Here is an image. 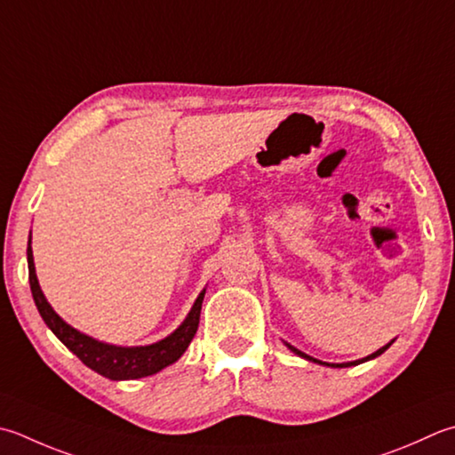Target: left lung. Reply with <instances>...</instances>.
Returning a JSON list of instances; mask_svg holds the SVG:
<instances>
[{"label": "left lung", "mask_w": 455, "mask_h": 455, "mask_svg": "<svg viewBox=\"0 0 455 455\" xmlns=\"http://www.w3.org/2000/svg\"><path fill=\"white\" fill-rule=\"evenodd\" d=\"M290 349L296 353V355H299V357H304V359H307V361H314V363H322V361H317V359H314V357H309V355H306V353H301V351H298L296 347H291V345H288ZM390 347V343L388 345H385L382 347V349H379L377 353H372V355H369V357H364V359H361V361H355V363H341V364H329V363H322V364H327V367H351V364H359V363H364V361H369V359H375V357H379V355H382L385 353L387 349Z\"/></svg>", "instance_id": "obj_1"}]
</instances>
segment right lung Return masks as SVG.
I'll use <instances>...</instances> for the list:
<instances>
[{"mask_svg": "<svg viewBox=\"0 0 455 455\" xmlns=\"http://www.w3.org/2000/svg\"><path fill=\"white\" fill-rule=\"evenodd\" d=\"M27 264H29V283L31 293L37 306L43 322L51 327V331L55 333L59 339L65 343L76 357L83 361L88 369L96 371L98 375L112 380H128V379H141L156 375L167 364L175 363L185 353L187 347L193 341L195 333L199 327L201 317V306L204 298V290L199 293L197 301L191 309V314L187 315L185 322L180 325V329L165 337L159 343L148 345V347H114L106 345L92 339L84 333L76 331L68 323L52 311L49 301L44 299L43 291L39 288L37 275H35V264H33V252H31V238L29 246H27Z\"/></svg>", "mask_w": 455, "mask_h": 455, "instance_id": "add662e5", "label": "right lung"}]
</instances>
